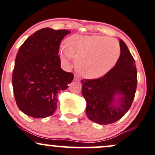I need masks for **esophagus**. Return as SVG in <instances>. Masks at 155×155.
<instances>
[{"label":"esophagus","mask_w":155,"mask_h":155,"mask_svg":"<svg viewBox=\"0 0 155 155\" xmlns=\"http://www.w3.org/2000/svg\"><path fill=\"white\" fill-rule=\"evenodd\" d=\"M74 80L76 81V82H80V78H79V76H77V75H75Z\"/></svg>","instance_id":"34e87169"}]
</instances>
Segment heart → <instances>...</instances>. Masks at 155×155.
Wrapping results in <instances>:
<instances>
[{"label":"heart","instance_id":"heart-1","mask_svg":"<svg viewBox=\"0 0 155 155\" xmlns=\"http://www.w3.org/2000/svg\"><path fill=\"white\" fill-rule=\"evenodd\" d=\"M120 56L118 42L102 35H73L60 51L61 61L67 64L69 57L76 59L77 71L87 79L105 76L116 65Z\"/></svg>","mask_w":155,"mask_h":155}]
</instances>
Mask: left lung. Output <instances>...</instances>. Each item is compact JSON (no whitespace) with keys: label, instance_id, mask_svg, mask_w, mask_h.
<instances>
[{"label":"left lung","instance_id":"1","mask_svg":"<svg viewBox=\"0 0 155 155\" xmlns=\"http://www.w3.org/2000/svg\"><path fill=\"white\" fill-rule=\"evenodd\" d=\"M120 56L116 65L97 79H83L82 95L89 120L100 125L121 119L131 107L136 93L137 74L135 61L120 39Z\"/></svg>","mask_w":155,"mask_h":155}]
</instances>
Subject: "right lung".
Masks as SVG:
<instances>
[{
    "instance_id": "right-lung-1",
    "label": "right lung",
    "mask_w": 155,
    "mask_h": 155,
    "mask_svg": "<svg viewBox=\"0 0 155 155\" xmlns=\"http://www.w3.org/2000/svg\"><path fill=\"white\" fill-rule=\"evenodd\" d=\"M71 31L43 28L31 35L19 48L12 73L18 107L34 118H45L56 110L58 94L66 90L73 74L61 68L59 45Z\"/></svg>"
}]
</instances>
